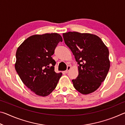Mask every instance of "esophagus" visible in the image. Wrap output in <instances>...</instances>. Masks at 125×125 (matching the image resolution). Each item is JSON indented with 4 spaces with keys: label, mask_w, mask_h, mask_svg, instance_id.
<instances>
[{
    "label": "esophagus",
    "mask_w": 125,
    "mask_h": 125,
    "mask_svg": "<svg viewBox=\"0 0 125 125\" xmlns=\"http://www.w3.org/2000/svg\"><path fill=\"white\" fill-rule=\"evenodd\" d=\"M71 68V67L70 66V65H68L67 68V70L65 71V72L66 73H67L69 71V70H70Z\"/></svg>",
    "instance_id": "obj_1"
}]
</instances>
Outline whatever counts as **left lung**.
Instances as JSON below:
<instances>
[{"label": "left lung", "mask_w": 125, "mask_h": 125, "mask_svg": "<svg viewBox=\"0 0 125 125\" xmlns=\"http://www.w3.org/2000/svg\"><path fill=\"white\" fill-rule=\"evenodd\" d=\"M63 37L79 65V74L72 80L74 87L84 95L95 92L109 71L108 48L100 37L94 34L68 32L63 33Z\"/></svg>", "instance_id": "1"}]
</instances>
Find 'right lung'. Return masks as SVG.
Here are the masks:
<instances>
[{
  "mask_svg": "<svg viewBox=\"0 0 125 125\" xmlns=\"http://www.w3.org/2000/svg\"><path fill=\"white\" fill-rule=\"evenodd\" d=\"M62 36L45 33L30 36L16 53V72L25 85L37 95L46 96L56 88L62 73L54 72L56 62L52 56Z\"/></svg>",
  "mask_w": 125,
  "mask_h": 125,
  "instance_id": "1",
  "label": "right lung"
}]
</instances>
